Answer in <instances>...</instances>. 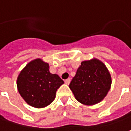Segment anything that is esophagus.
<instances>
[{
    "label": "esophagus",
    "instance_id": "1",
    "mask_svg": "<svg viewBox=\"0 0 131 131\" xmlns=\"http://www.w3.org/2000/svg\"><path fill=\"white\" fill-rule=\"evenodd\" d=\"M64 82H65V83L67 84V85H69L70 83V78H67V80H65V81H64Z\"/></svg>",
    "mask_w": 131,
    "mask_h": 131
}]
</instances>
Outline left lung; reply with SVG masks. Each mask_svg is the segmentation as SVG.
Listing matches in <instances>:
<instances>
[{
    "label": "left lung",
    "mask_w": 131,
    "mask_h": 131,
    "mask_svg": "<svg viewBox=\"0 0 131 131\" xmlns=\"http://www.w3.org/2000/svg\"><path fill=\"white\" fill-rule=\"evenodd\" d=\"M111 84L112 78L106 65L93 58L81 62L70 83V88L80 103L91 106L106 97Z\"/></svg>",
    "instance_id": "left-lung-1"
}]
</instances>
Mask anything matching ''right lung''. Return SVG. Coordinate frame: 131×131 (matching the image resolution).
Masks as SVG:
<instances>
[{"label": "right lung", "instance_id": "1", "mask_svg": "<svg viewBox=\"0 0 131 131\" xmlns=\"http://www.w3.org/2000/svg\"><path fill=\"white\" fill-rule=\"evenodd\" d=\"M64 84L59 75L51 74L48 64L35 59L20 72L16 85L22 99L35 108H44L55 99L57 89Z\"/></svg>", "mask_w": 131, "mask_h": 131}]
</instances>
